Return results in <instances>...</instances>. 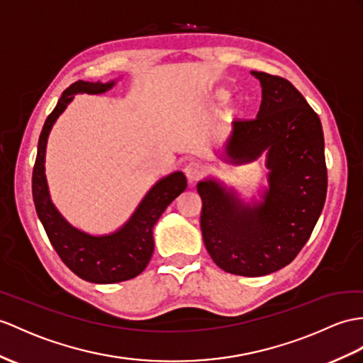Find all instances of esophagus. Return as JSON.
Returning <instances> with one entry per match:
<instances>
[{
    "instance_id": "obj_1",
    "label": "esophagus",
    "mask_w": 363,
    "mask_h": 363,
    "mask_svg": "<svg viewBox=\"0 0 363 363\" xmlns=\"http://www.w3.org/2000/svg\"><path fill=\"white\" fill-rule=\"evenodd\" d=\"M183 171H184V174H186L188 180L191 183H194V182H197L200 179V175L203 174V166L199 162H189L184 164Z\"/></svg>"
}]
</instances>
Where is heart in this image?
Returning <instances> with one entry per match:
<instances>
[{
  "label": "heart",
  "mask_w": 363,
  "mask_h": 363,
  "mask_svg": "<svg viewBox=\"0 0 363 363\" xmlns=\"http://www.w3.org/2000/svg\"><path fill=\"white\" fill-rule=\"evenodd\" d=\"M218 99H225V92H218Z\"/></svg>",
  "instance_id": "obj_1"
}]
</instances>
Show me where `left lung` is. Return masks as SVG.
Returning <instances> with one entry per match:
<instances>
[{"instance_id": "8db88e82", "label": "left lung", "mask_w": 363, "mask_h": 363, "mask_svg": "<svg viewBox=\"0 0 363 363\" xmlns=\"http://www.w3.org/2000/svg\"><path fill=\"white\" fill-rule=\"evenodd\" d=\"M251 74L262 86L257 117L234 121L216 155L242 164L264 152L268 186L251 203L212 177L199 182L197 191L211 259L226 272L259 277L286 267L303 248L322 214L328 177L319 115L288 79Z\"/></svg>"}]
</instances>
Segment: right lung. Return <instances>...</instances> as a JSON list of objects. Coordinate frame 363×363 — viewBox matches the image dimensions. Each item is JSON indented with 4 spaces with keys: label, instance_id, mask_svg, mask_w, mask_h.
<instances>
[{
    "label": "right lung",
    "instance_id": "right-lung-1",
    "mask_svg": "<svg viewBox=\"0 0 363 363\" xmlns=\"http://www.w3.org/2000/svg\"><path fill=\"white\" fill-rule=\"evenodd\" d=\"M117 79L108 83L79 79L67 87L44 123L32 174L35 209L60 259L79 279L103 285L134 279L143 272L154 252V225L188 184L186 177L180 171L163 177L146 192L125 225L101 235L84 233L70 225L52 203L44 166L52 128L77 94H104L111 91Z\"/></svg>",
    "mask_w": 363,
    "mask_h": 363
}]
</instances>
